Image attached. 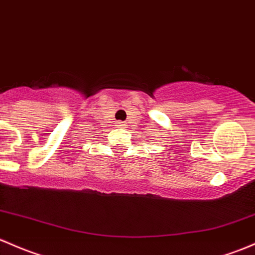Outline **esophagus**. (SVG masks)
Listing matches in <instances>:
<instances>
[{
  "mask_svg": "<svg viewBox=\"0 0 255 255\" xmlns=\"http://www.w3.org/2000/svg\"><path fill=\"white\" fill-rule=\"evenodd\" d=\"M121 123H123V122H121ZM121 126H123V125H121Z\"/></svg>",
  "mask_w": 255,
  "mask_h": 255,
  "instance_id": "34e87169",
  "label": "esophagus"
}]
</instances>
